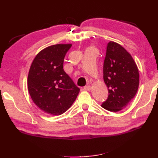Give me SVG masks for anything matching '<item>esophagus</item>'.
I'll return each mask as SVG.
<instances>
[{"mask_svg": "<svg viewBox=\"0 0 158 158\" xmlns=\"http://www.w3.org/2000/svg\"><path fill=\"white\" fill-rule=\"evenodd\" d=\"M84 89L85 90H88V91H89V90H90V89H91V86H90V85H85Z\"/></svg>", "mask_w": 158, "mask_h": 158, "instance_id": "obj_1", "label": "esophagus"}]
</instances>
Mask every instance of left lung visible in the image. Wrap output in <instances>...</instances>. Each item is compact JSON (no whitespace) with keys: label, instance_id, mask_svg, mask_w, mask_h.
Returning a JSON list of instances; mask_svg holds the SVG:
<instances>
[{"label":"left lung","instance_id":"8db88e82","mask_svg":"<svg viewBox=\"0 0 158 158\" xmlns=\"http://www.w3.org/2000/svg\"><path fill=\"white\" fill-rule=\"evenodd\" d=\"M103 79L109 94L101 106L114 112L126 107L137 92L139 74L132 56L116 42L106 46Z\"/></svg>","mask_w":158,"mask_h":158}]
</instances>
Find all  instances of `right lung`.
Instances as JSON below:
<instances>
[{
	"label": "right lung",
	"instance_id": "1",
	"mask_svg": "<svg viewBox=\"0 0 158 158\" xmlns=\"http://www.w3.org/2000/svg\"><path fill=\"white\" fill-rule=\"evenodd\" d=\"M71 44L52 45L37 53L28 75V89L33 102L52 115H60L75 101L80 89L63 69Z\"/></svg>",
	"mask_w": 158,
	"mask_h": 158
}]
</instances>
